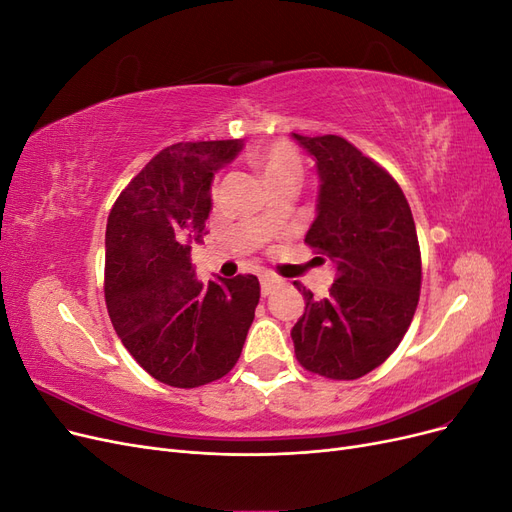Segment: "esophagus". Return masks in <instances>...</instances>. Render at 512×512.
Returning <instances> with one entry per match:
<instances>
[{"label": "esophagus", "mask_w": 512, "mask_h": 512, "mask_svg": "<svg viewBox=\"0 0 512 512\" xmlns=\"http://www.w3.org/2000/svg\"><path fill=\"white\" fill-rule=\"evenodd\" d=\"M282 286V280H277V277H271V275H262L260 280V290H262V297H269V294Z\"/></svg>", "instance_id": "1"}]
</instances>
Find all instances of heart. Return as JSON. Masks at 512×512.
<instances>
[{
  "label": "heart",
  "instance_id": "heart-1",
  "mask_svg": "<svg viewBox=\"0 0 512 512\" xmlns=\"http://www.w3.org/2000/svg\"><path fill=\"white\" fill-rule=\"evenodd\" d=\"M252 162L265 179L271 183L288 175L301 173V160L288 143H271L265 147H256L252 151Z\"/></svg>",
  "mask_w": 512,
  "mask_h": 512
}]
</instances>
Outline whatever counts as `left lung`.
Wrapping results in <instances>:
<instances>
[{
  "instance_id": "1",
  "label": "left lung",
  "mask_w": 512,
  "mask_h": 512,
  "mask_svg": "<svg viewBox=\"0 0 512 512\" xmlns=\"http://www.w3.org/2000/svg\"><path fill=\"white\" fill-rule=\"evenodd\" d=\"M316 158L318 218L305 243L337 262L327 299L294 282L305 312L292 327L297 361L329 380H356L404 339L421 297V247L389 170L337 134H292Z\"/></svg>"
}]
</instances>
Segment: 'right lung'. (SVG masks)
I'll list each match as a JSON object with an SVG mask.
<instances>
[{
  "mask_svg": "<svg viewBox=\"0 0 512 512\" xmlns=\"http://www.w3.org/2000/svg\"><path fill=\"white\" fill-rule=\"evenodd\" d=\"M241 147V138L170 145L108 213V316L134 361L177 389L215 382L237 365L260 299L256 275L203 286L190 258V243L207 235L213 173Z\"/></svg>",
  "mask_w": 512,
  "mask_h": 512,
  "instance_id": "add662e5",
  "label": "right lung"
}]
</instances>
